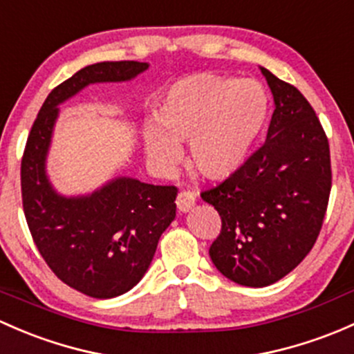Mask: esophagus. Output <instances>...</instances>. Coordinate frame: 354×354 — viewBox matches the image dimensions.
Masks as SVG:
<instances>
[{"label": "esophagus", "instance_id": "34e87169", "mask_svg": "<svg viewBox=\"0 0 354 354\" xmlns=\"http://www.w3.org/2000/svg\"><path fill=\"white\" fill-rule=\"evenodd\" d=\"M195 193L193 192H180L176 196V207L180 212H189L195 205Z\"/></svg>", "mask_w": 354, "mask_h": 354}]
</instances>
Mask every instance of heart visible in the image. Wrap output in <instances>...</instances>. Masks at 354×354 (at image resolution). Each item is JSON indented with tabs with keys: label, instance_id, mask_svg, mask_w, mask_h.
<instances>
[{
	"label": "heart",
	"instance_id": "heart-1",
	"mask_svg": "<svg viewBox=\"0 0 354 354\" xmlns=\"http://www.w3.org/2000/svg\"><path fill=\"white\" fill-rule=\"evenodd\" d=\"M268 120L265 89L254 81L202 73L176 81L162 98L156 124L144 130L147 158L159 167L176 165L189 142V165L207 180L241 169Z\"/></svg>",
	"mask_w": 354,
	"mask_h": 354
}]
</instances>
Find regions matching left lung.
<instances>
[{
    "label": "left lung",
    "instance_id": "8db88e82",
    "mask_svg": "<svg viewBox=\"0 0 354 354\" xmlns=\"http://www.w3.org/2000/svg\"><path fill=\"white\" fill-rule=\"evenodd\" d=\"M261 73L274 100L266 142L232 176L202 192L222 218L208 249L212 263L244 286L274 283L302 263L321 232L333 181L329 142L310 103Z\"/></svg>",
    "mask_w": 354,
    "mask_h": 354
}]
</instances>
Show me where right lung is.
I'll return each instance as SVG.
<instances>
[{
	"instance_id": "obj_1",
	"label": "right lung",
	"mask_w": 354,
	"mask_h": 354,
	"mask_svg": "<svg viewBox=\"0 0 354 354\" xmlns=\"http://www.w3.org/2000/svg\"><path fill=\"white\" fill-rule=\"evenodd\" d=\"M147 68L111 61L77 71L49 93L21 158V202L33 243L59 280L93 299L118 297L142 280L176 217L178 188L117 178L91 195H59L46 174L57 106L88 84L129 81Z\"/></svg>"
}]
</instances>
